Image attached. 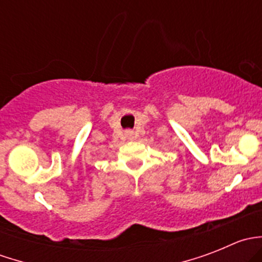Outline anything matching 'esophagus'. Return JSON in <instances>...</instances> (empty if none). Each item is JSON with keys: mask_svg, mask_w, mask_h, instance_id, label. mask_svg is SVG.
I'll return each mask as SVG.
<instances>
[{"mask_svg": "<svg viewBox=\"0 0 262 262\" xmlns=\"http://www.w3.org/2000/svg\"><path fill=\"white\" fill-rule=\"evenodd\" d=\"M126 137L128 138H133V133H126Z\"/></svg>", "mask_w": 262, "mask_h": 262, "instance_id": "obj_1", "label": "esophagus"}]
</instances>
